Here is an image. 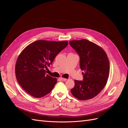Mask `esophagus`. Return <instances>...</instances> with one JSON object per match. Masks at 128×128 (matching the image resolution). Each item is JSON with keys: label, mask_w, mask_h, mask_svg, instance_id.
Segmentation results:
<instances>
[{"label": "esophagus", "mask_w": 128, "mask_h": 128, "mask_svg": "<svg viewBox=\"0 0 128 128\" xmlns=\"http://www.w3.org/2000/svg\"><path fill=\"white\" fill-rule=\"evenodd\" d=\"M60 79L61 80H62V81H66V80H67L66 78H62V77H60Z\"/></svg>", "instance_id": "esophagus-1"}]
</instances>
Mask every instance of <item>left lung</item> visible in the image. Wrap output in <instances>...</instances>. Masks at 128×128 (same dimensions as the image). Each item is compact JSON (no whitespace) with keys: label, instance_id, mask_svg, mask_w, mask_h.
<instances>
[{"label":"left lung","instance_id":"obj_1","mask_svg":"<svg viewBox=\"0 0 128 128\" xmlns=\"http://www.w3.org/2000/svg\"><path fill=\"white\" fill-rule=\"evenodd\" d=\"M70 44L80 58V67L83 80H75L71 89L73 96L87 100L96 96L105 86L110 74V62L104 50L88 40H72Z\"/></svg>","mask_w":128,"mask_h":128}]
</instances>
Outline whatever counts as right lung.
<instances>
[{"instance_id":"obj_1","label":"right lung","mask_w":128,"mask_h":128,"mask_svg":"<svg viewBox=\"0 0 128 128\" xmlns=\"http://www.w3.org/2000/svg\"><path fill=\"white\" fill-rule=\"evenodd\" d=\"M68 44V41L37 40L20 53L16 64V76L27 93L39 98L52 90L57 79L46 74L45 68L52 64L58 54Z\"/></svg>"}]
</instances>
